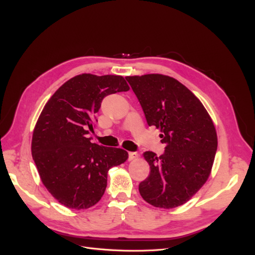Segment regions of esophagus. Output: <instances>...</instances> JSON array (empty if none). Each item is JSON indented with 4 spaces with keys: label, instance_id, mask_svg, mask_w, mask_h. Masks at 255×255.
<instances>
[{
    "label": "esophagus",
    "instance_id": "1",
    "mask_svg": "<svg viewBox=\"0 0 255 255\" xmlns=\"http://www.w3.org/2000/svg\"><path fill=\"white\" fill-rule=\"evenodd\" d=\"M137 157H138L137 153H135V152H130L129 155H128V160H129V161H133V160H135Z\"/></svg>",
    "mask_w": 255,
    "mask_h": 255
}]
</instances>
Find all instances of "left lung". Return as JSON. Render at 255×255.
I'll return each instance as SVG.
<instances>
[{
	"label": "left lung",
	"mask_w": 255,
	"mask_h": 255,
	"mask_svg": "<svg viewBox=\"0 0 255 255\" xmlns=\"http://www.w3.org/2000/svg\"><path fill=\"white\" fill-rule=\"evenodd\" d=\"M146 123L161 130L165 151L143 153L150 176L138 190L150 205L172 209L185 204L208 180L217 151L215 126L194 94L162 74L127 76Z\"/></svg>",
	"instance_id": "left-lung-1"
}]
</instances>
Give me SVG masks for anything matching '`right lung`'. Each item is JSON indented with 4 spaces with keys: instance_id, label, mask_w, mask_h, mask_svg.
I'll use <instances>...</instances> for the list:
<instances>
[{
    "instance_id": "add662e5",
    "label": "right lung",
    "mask_w": 255,
    "mask_h": 255,
    "mask_svg": "<svg viewBox=\"0 0 255 255\" xmlns=\"http://www.w3.org/2000/svg\"><path fill=\"white\" fill-rule=\"evenodd\" d=\"M129 90L119 75L80 74L60 87L45 104L32 138V156L49 193L67 208L96 205L107 186V172L124 163L128 153L92 143L103 98Z\"/></svg>"
}]
</instances>
